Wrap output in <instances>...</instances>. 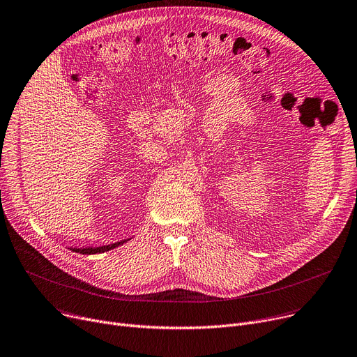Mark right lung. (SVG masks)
Masks as SVG:
<instances>
[{
    "mask_svg": "<svg viewBox=\"0 0 357 357\" xmlns=\"http://www.w3.org/2000/svg\"><path fill=\"white\" fill-rule=\"evenodd\" d=\"M126 241V240H124ZM124 241H117V243H112V245H107V246H98V248H70L72 252H77V253H82V255H97V253H104L108 252L111 249H116L117 246L123 245Z\"/></svg>",
    "mask_w": 357,
    "mask_h": 357,
    "instance_id": "add662e5",
    "label": "right lung"
}]
</instances>
